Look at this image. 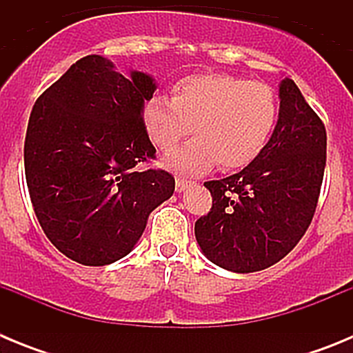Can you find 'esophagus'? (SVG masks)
<instances>
[{
	"instance_id": "obj_1",
	"label": "esophagus",
	"mask_w": 353,
	"mask_h": 353,
	"mask_svg": "<svg viewBox=\"0 0 353 353\" xmlns=\"http://www.w3.org/2000/svg\"><path fill=\"white\" fill-rule=\"evenodd\" d=\"M189 185H191V182H189V180L180 179V176L176 180H174V189H176V192H183Z\"/></svg>"
}]
</instances>
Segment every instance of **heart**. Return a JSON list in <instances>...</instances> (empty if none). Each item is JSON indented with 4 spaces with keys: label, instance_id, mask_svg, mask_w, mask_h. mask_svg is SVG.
Masks as SVG:
<instances>
[{
    "label": "heart",
    "instance_id": "obj_1",
    "mask_svg": "<svg viewBox=\"0 0 353 353\" xmlns=\"http://www.w3.org/2000/svg\"><path fill=\"white\" fill-rule=\"evenodd\" d=\"M279 99L272 86L230 74H196L180 79L173 95H155L143 121L157 148L171 150L187 134L196 138L164 157L176 173L199 174L217 164L230 171L248 166L272 138Z\"/></svg>",
    "mask_w": 353,
    "mask_h": 353
}]
</instances>
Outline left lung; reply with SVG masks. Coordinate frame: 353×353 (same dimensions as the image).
<instances>
[{"label": "left lung", "instance_id": "left-lung-1", "mask_svg": "<svg viewBox=\"0 0 353 353\" xmlns=\"http://www.w3.org/2000/svg\"><path fill=\"white\" fill-rule=\"evenodd\" d=\"M279 99L276 130L261 154L239 173L205 182L212 208L196 221V240L212 263L232 272H258L283 260L316 210L325 127L288 77Z\"/></svg>", "mask_w": 353, "mask_h": 353}]
</instances>
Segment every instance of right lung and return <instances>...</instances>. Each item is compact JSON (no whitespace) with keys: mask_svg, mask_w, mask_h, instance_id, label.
<instances>
[{"mask_svg":"<svg viewBox=\"0 0 353 353\" xmlns=\"http://www.w3.org/2000/svg\"><path fill=\"white\" fill-rule=\"evenodd\" d=\"M154 77H123L99 54L81 58L37 99L24 141L31 205L43 233L70 260L102 267L127 256L150 212L173 196L143 121Z\"/></svg>","mask_w":353,"mask_h":353,"instance_id":"right-lung-1","label":"right lung"}]
</instances>
